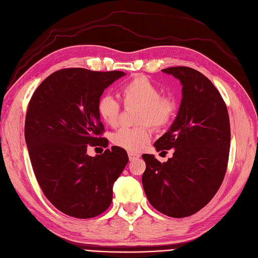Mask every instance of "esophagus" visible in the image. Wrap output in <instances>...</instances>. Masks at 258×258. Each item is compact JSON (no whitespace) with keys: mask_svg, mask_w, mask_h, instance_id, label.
Here are the masks:
<instances>
[{"mask_svg":"<svg viewBox=\"0 0 258 258\" xmlns=\"http://www.w3.org/2000/svg\"><path fill=\"white\" fill-rule=\"evenodd\" d=\"M139 154H137V153H133V152H128V158H130V160L132 161V160H135V159H137V158H139Z\"/></svg>","mask_w":258,"mask_h":258,"instance_id":"obj_1","label":"esophagus"}]
</instances>
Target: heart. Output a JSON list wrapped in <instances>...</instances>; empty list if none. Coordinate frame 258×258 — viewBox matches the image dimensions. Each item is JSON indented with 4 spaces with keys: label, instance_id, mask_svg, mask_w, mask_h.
Returning a JSON list of instances; mask_svg holds the SVG:
<instances>
[{
    "label": "heart",
    "instance_id": "obj_1",
    "mask_svg": "<svg viewBox=\"0 0 258 258\" xmlns=\"http://www.w3.org/2000/svg\"><path fill=\"white\" fill-rule=\"evenodd\" d=\"M125 106H137L138 127H122L114 132L111 141L114 146L130 152L140 151L150 141L152 131L168 126L176 112V102L173 98L161 95V90L147 76L138 75L127 82L120 90ZM98 113L107 125L116 126L121 112L120 104L110 95H103L98 101Z\"/></svg>",
    "mask_w": 258,
    "mask_h": 258
}]
</instances>
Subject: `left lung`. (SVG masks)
Listing matches in <instances>:
<instances>
[{
  "label": "left lung",
  "mask_w": 258,
  "mask_h": 258,
  "mask_svg": "<svg viewBox=\"0 0 258 258\" xmlns=\"http://www.w3.org/2000/svg\"><path fill=\"white\" fill-rule=\"evenodd\" d=\"M182 84V102L169 131L155 141L157 151L174 149L161 164L144 154L142 185L150 204L173 218L202 209L220 188L226 172L231 127L226 105L205 75L188 67L161 70Z\"/></svg>",
  "instance_id": "8db88e82"
}]
</instances>
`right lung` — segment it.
Here are the masks:
<instances>
[{
    "label": "right lung",
    "instance_id": "right-lung-1",
    "mask_svg": "<svg viewBox=\"0 0 258 258\" xmlns=\"http://www.w3.org/2000/svg\"><path fill=\"white\" fill-rule=\"evenodd\" d=\"M122 71L61 69L38 86L28 103L24 135L37 182L61 213L79 219L110 206L112 186L128 163L119 147L89 156L88 146L106 148L98 101Z\"/></svg>",
    "mask_w": 258,
    "mask_h": 258
}]
</instances>
